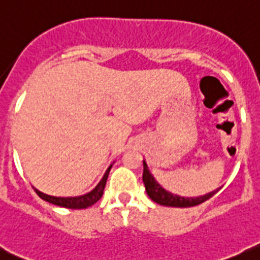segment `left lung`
<instances>
[{
	"label": "left lung",
	"mask_w": 260,
	"mask_h": 260,
	"mask_svg": "<svg viewBox=\"0 0 260 260\" xmlns=\"http://www.w3.org/2000/svg\"><path fill=\"white\" fill-rule=\"evenodd\" d=\"M143 167H144V170H143V182H144L145 185L147 194L149 195V198L153 202L158 203L160 206L177 207V208H189V207L199 206V204L204 203L206 200H208L209 198H212L216 194V191H213L204 195V197L199 198H182L179 197V195L171 194V192L166 191V190L155 181L154 177L150 175L149 170H148L147 163L143 162Z\"/></svg>",
	"instance_id": "left-lung-1"
}]
</instances>
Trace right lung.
Instances as JSON below:
<instances>
[{
  "instance_id": "obj_1",
  "label": "right lung",
  "mask_w": 260,
  "mask_h": 260,
  "mask_svg": "<svg viewBox=\"0 0 260 260\" xmlns=\"http://www.w3.org/2000/svg\"><path fill=\"white\" fill-rule=\"evenodd\" d=\"M112 166L108 167V170L106 171L105 176L103 179L101 180L100 184L95 186V189L93 191L88 192L85 195H81V197H76V198H56V197H51V195H46L43 192L38 191L37 189L36 192L38 194L39 198H42L43 200L46 202L52 203L54 206H58V207H65V208H70V209H84V208H88V207L93 206L94 203H97L98 200L102 198L103 195V190H105L106 186V181H107V177L108 174H110V170Z\"/></svg>"
}]
</instances>
